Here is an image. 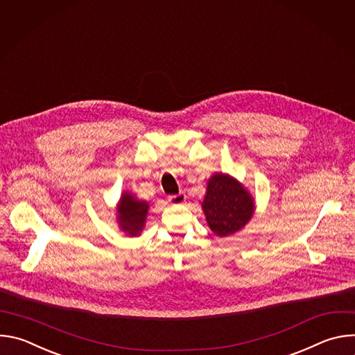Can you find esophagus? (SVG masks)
<instances>
[{"label": "esophagus", "mask_w": 355, "mask_h": 355, "mask_svg": "<svg viewBox=\"0 0 355 355\" xmlns=\"http://www.w3.org/2000/svg\"><path fill=\"white\" fill-rule=\"evenodd\" d=\"M185 199H187V196H185V193H182V192H180V193H177V195L168 196V202H170L171 205H182L184 202H185Z\"/></svg>", "instance_id": "obj_1"}]
</instances>
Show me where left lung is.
Returning a JSON list of instances; mask_svg holds the SVG:
<instances>
[{
    "instance_id": "1",
    "label": "left lung",
    "mask_w": 355,
    "mask_h": 355,
    "mask_svg": "<svg viewBox=\"0 0 355 355\" xmlns=\"http://www.w3.org/2000/svg\"><path fill=\"white\" fill-rule=\"evenodd\" d=\"M209 229L219 237L241 230L254 215V198L234 177L215 173L208 180L207 193L202 200Z\"/></svg>"
}]
</instances>
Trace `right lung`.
I'll list each match as a JSON object with an SVG mask.
<instances>
[{
    "mask_svg": "<svg viewBox=\"0 0 355 355\" xmlns=\"http://www.w3.org/2000/svg\"><path fill=\"white\" fill-rule=\"evenodd\" d=\"M148 202L139 199L129 191H123L116 204V223L129 237L141 234L148 214Z\"/></svg>",
    "mask_w": 355,
    "mask_h": 355,
    "instance_id": "1",
    "label": "right lung"
}]
</instances>
